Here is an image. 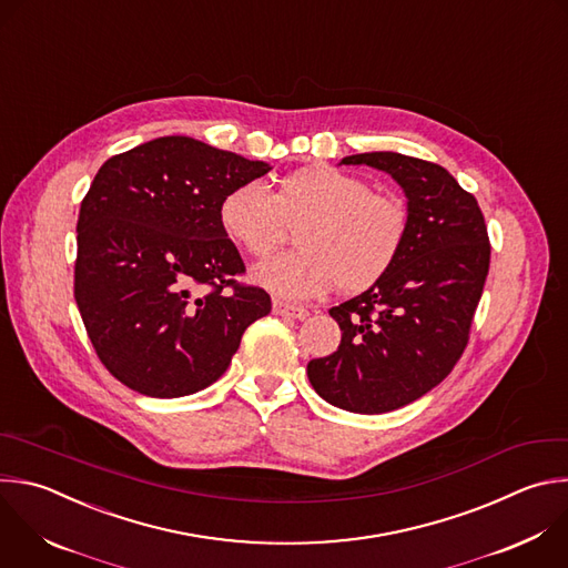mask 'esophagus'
<instances>
[{
	"mask_svg": "<svg viewBox=\"0 0 568 568\" xmlns=\"http://www.w3.org/2000/svg\"><path fill=\"white\" fill-rule=\"evenodd\" d=\"M272 307H274V312H276V314L287 316V318H298V321H303V318L307 316V310H305V307H301V305H292V303H285V301H274V303H272Z\"/></svg>",
	"mask_w": 568,
	"mask_h": 568,
	"instance_id": "esophagus-1",
	"label": "esophagus"
}]
</instances>
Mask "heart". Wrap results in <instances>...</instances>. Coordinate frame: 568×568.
I'll list each match as a JSON object with an SVG mask.
<instances>
[{"label": "heart", "instance_id": "obj_1", "mask_svg": "<svg viewBox=\"0 0 568 568\" xmlns=\"http://www.w3.org/2000/svg\"><path fill=\"white\" fill-rule=\"evenodd\" d=\"M219 221L230 241L250 256H267L298 227V252L254 267V281L287 301H310L336 285L363 292L395 265L408 234L402 201L332 166H305L285 175L272 194L261 180H245L223 196Z\"/></svg>", "mask_w": 568, "mask_h": 568}]
</instances>
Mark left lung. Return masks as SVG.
I'll use <instances>...</instances> for the list:
<instances>
[{"instance_id":"obj_1","label":"left lung","mask_w":568,"mask_h":568,"mask_svg":"<svg viewBox=\"0 0 568 568\" xmlns=\"http://www.w3.org/2000/svg\"><path fill=\"white\" fill-rule=\"evenodd\" d=\"M341 164L397 180L408 199V234L382 281L329 310L341 345L312 358L307 376L327 404L382 415L430 393L464 354L490 243L475 196L444 166L395 151L356 153Z\"/></svg>"}]
</instances>
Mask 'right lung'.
Returning <instances> with one entry per match:
<instances>
[{
	"instance_id": "right-lung-1",
	"label": "right lung",
	"mask_w": 568,
	"mask_h": 568,
	"mask_svg": "<svg viewBox=\"0 0 568 568\" xmlns=\"http://www.w3.org/2000/svg\"><path fill=\"white\" fill-rule=\"evenodd\" d=\"M272 166L186 135L109 158L78 219L75 301L104 367L158 399L194 395L230 367L272 312L219 221L232 186Z\"/></svg>"
}]
</instances>
